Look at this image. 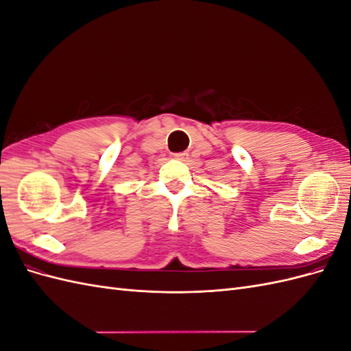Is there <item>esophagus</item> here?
<instances>
[{"mask_svg":"<svg viewBox=\"0 0 351 351\" xmlns=\"http://www.w3.org/2000/svg\"><path fill=\"white\" fill-rule=\"evenodd\" d=\"M187 154L186 152H178V154H174V158L176 159H182V161H184V159H187Z\"/></svg>","mask_w":351,"mask_h":351,"instance_id":"esophagus-1","label":"esophagus"}]
</instances>
